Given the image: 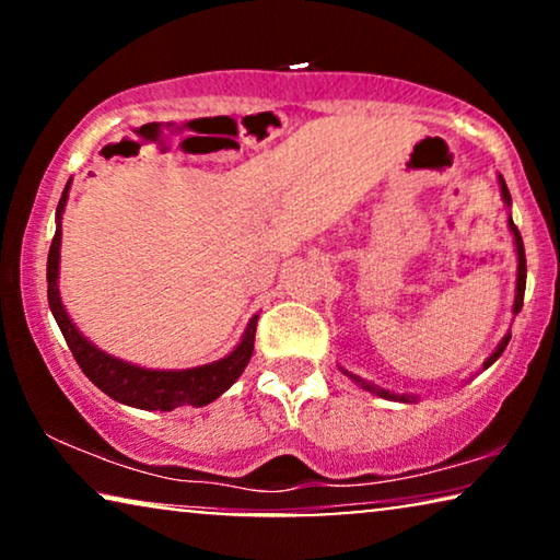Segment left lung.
Wrapping results in <instances>:
<instances>
[{
	"instance_id": "left-lung-1",
	"label": "left lung",
	"mask_w": 560,
	"mask_h": 560,
	"mask_svg": "<svg viewBox=\"0 0 560 560\" xmlns=\"http://www.w3.org/2000/svg\"><path fill=\"white\" fill-rule=\"evenodd\" d=\"M500 188H502V198H504V203H512V198H510V190H508V183H504V178L500 175ZM510 229H512V234H515V247H517V293H515V313H520V308H523V298H525V278H527V265H525V247H523V236H520V232H517V226H515V221H512V217H510ZM510 336L512 334H508L502 339V343L500 347H497V351L492 357L487 359L485 362V370L487 366H492L497 359H500V354L504 349H508V343H510ZM343 374H349L351 380L354 382H359V385L362 387H366V389H372V393H377L380 397H387V400H402V402H410V397L408 395H393V393H387V389H380V387H374V385H370V382H364L362 377H357V374H351V372H343Z\"/></svg>"
}]
</instances>
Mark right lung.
I'll return each instance as SVG.
<instances>
[{
	"mask_svg": "<svg viewBox=\"0 0 560 560\" xmlns=\"http://www.w3.org/2000/svg\"><path fill=\"white\" fill-rule=\"evenodd\" d=\"M71 186V180H68ZM68 186L60 196L58 203V226L56 236L50 242L48 252V305L56 316L60 334L71 349L75 364L81 372L94 382V385L114 397L117 402L132 405V408L142 410H175V408H201L217 400L221 393L240 380L244 366L249 364L252 349H255V331H257V316L249 320L247 331H244L240 347L232 354L219 359L213 364L196 366V370H180V372H160V370H142V366L119 362L104 351H98L94 343H89L79 334V328L71 324L68 313L60 303L58 293V262H60V213H63Z\"/></svg>",
	"mask_w": 560,
	"mask_h": 560,
	"instance_id": "1",
	"label": "right lung"
}]
</instances>
